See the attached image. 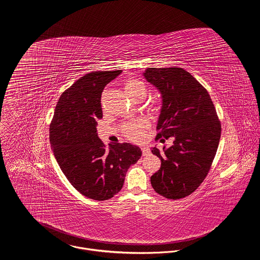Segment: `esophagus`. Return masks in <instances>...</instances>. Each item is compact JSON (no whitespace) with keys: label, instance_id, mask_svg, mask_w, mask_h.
<instances>
[{"label":"esophagus","instance_id":"esophagus-1","mask_svg":"<svg viewBox=\"0 0 260 260\" xmlns=\"http://www.w3.org/2000/svg\"><path fill=\"white\" fill-rule=\"evenodd\" d=\"M141 149H142V154H143V156H147V155L150 154L149 148H148L147 146H142Z\"/></svg>","mask_w":260,"mask_h":260}]
</instances>
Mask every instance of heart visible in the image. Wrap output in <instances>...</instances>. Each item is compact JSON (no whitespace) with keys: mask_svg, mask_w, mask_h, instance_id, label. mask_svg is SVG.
Instances as JSON below:
<instances>
[{"mask_svg":"<svg viewBox=\"0 0 260 260\" xmlns=\"http://www.w3.org/2000/svg\"><path fill=\"white\" fill-rule=\"evenodd\" d=\"M125 93L134 101L140 96L146 95V85L143 81L136 78H128L123 83ZM147 123L144 119H138L133 122H127L122 126V133L132 141H140Z\"/></svg>","mask_w":260,"mask_h":260,"instance_id":"b5f03b06","label":"heart"}]
</instances>
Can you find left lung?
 <instances>
[{
  "mask_svg": "<svg viewBox=\"0 0 260 260\" xmlns=\"http://www.w3.org/2000/svg\"><path fill=\"white\" fill-rule=\"evenodd\" d=\"M144 77L161 93L156 140L174 138L173 146L153 147L160 169L151 176L153 189L170 200L191 194L207 177L221 136V123L207 89L182 68H148Z\"/></svg>",
  "mask_w": 260,
  "mask_h": 260,
  "instance_id": "8db88e82",
  "label": "left lung"
}]
</instances>
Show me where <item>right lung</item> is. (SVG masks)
<instances>
[{"label": "right lung", "instance_id": "right-lung-1", "mask_svg": "<svg viewBox=\"0 0 260 260\" xmlns=\"http://www.w3.org/2000/svg\"><path fill=\"white\" fill-rule=\"evenodd\" d=\"M121 70L90 72L66 89L49 127L53 154L66 178L84 197L106 201L118 193L128 168L141 157L129 143L106 146L96 134L103 117L101 96Z\"/></svg>", "mask_w": 260, "mask_h": 260}]
</instances>
